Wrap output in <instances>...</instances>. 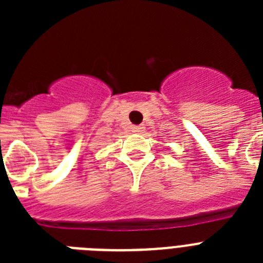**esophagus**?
Listing matches in <instances>:
<instances>
[{"instance_id": "obj_1", "label": "esophagus", "mask_w": 263, "mask_h": 263, "mask_svg": "<svg viewBox=\"0 0 263 263\" xmlns=\"http://www.w3.org/2000/svg\"><path fill=\"white\" fill-rule=\"evenodd\" d=\"M143 129H145V127H143L142 125H136V126H133L134 133H141V132H143Z\"/></svg>"}]
</instances>
